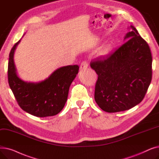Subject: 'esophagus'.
Listing matches in <instances>:
<instances>
[{"instance_id": "obj_1", "label": "esophagus", "mask_w": 159, "mask_h": 159, "mask_svg": "<svg viewBox=\"0 0 159 159\" xmlns=\"http://www.w3.org/2000/svg\"><path fill=\"white\" fill-rule=\"evenodd\" d=\"M88 66V64L86 61H83L81 64H80V69L81 70H86Z\"/></svg>"}]
</instances>
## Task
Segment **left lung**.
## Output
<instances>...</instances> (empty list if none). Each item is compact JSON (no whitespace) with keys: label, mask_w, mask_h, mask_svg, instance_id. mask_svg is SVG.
Returning a JSON list of instances; mask_svg holds the SVG:
<instances>
[{"label":"left lung","mask_w":159,"mask_h":159,"mask_svg":"<svg viewBox=\"0 0 159 159\" xmlns=\"http://www.w3.org/2000/svg\"><path fill=\"white\" fill-rule=\"evenodd\" d=\"M126 41L111 54L91 62L98 75L95 100L108 113L131 109L143 101L152 79V56L146 42L130 26Z\"/></svg>","instance_id":"left-lung-1"}]
</instances>
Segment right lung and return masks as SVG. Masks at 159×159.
Listing matches in <instances>:
<instances>
[{
    "mask_svg": "<svg viewBox=\"0 0 159 159\" xmlns=\"http://www.w3.org/2000/svg\"><path fill=\"white\" fill-rule=\"evenodd\" d=\"M20 41L11 50L7 69L8 82L16 102L24 111L38 117L55 115L63 109L70 86L77 76L79 67H61L39 82L24 81L18 77L13 59L15 50Z\"/></svg>",
    "mask_w": 159,
    "mask_h": 159,
    "instance_id": "1",
    "label": "right lung"
}]
</instances>
